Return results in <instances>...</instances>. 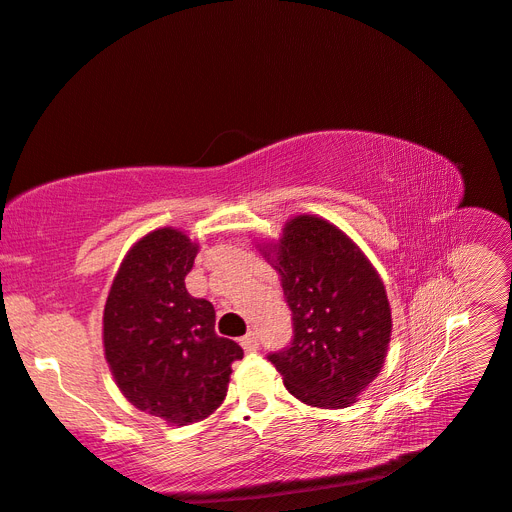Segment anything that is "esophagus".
<instances>
[{
    "instance_id": "esophagus-1",
    "label": "esophagus",
    "mask_w": 512,
    "mask_h": 512,
    "mask_svg": "<svg viewBox=\"0 0 512 512\" xmlns=\"http://www.w3.org/2000/svg\"><path fill=\"white\" fill-rule=\"evenodd\" d=\"M240 345L244 347V352H255V349L259 347L257 334H255V332H248V334H244V337L240 339Z\"/></svg>"
}]
</instances>
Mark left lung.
Segmentation results:
<instances>
[{"label":"left lung","instance_id":"left-lung-1","mask_svg":"<svg viewBox=\"0 0 512 512\" xmlns=\"http://www.w3.org/2000/svg\"><path fill=\"white\" fill-rule=\"evenodd\" d=\"M257 248L279 272L294 319L291 347L270 354L285 388L321 410L356 403L388 354L382 276L345 231L315 214L289 218L279 240Z\"/></svg>","mask_w":512,"mask_h":512}]
</instances>
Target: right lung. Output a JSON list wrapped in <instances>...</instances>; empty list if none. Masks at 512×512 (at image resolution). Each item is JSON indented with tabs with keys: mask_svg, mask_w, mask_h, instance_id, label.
Here are the masks:
<instances>
[{
	"mask_svg": "<svg viewBox=\"0 0 512 512\" xmlns=\"http://www.w3.org/2000/svg\"><path fill=\"white\" fill-rule=\"evenodd\" d=\"M199 244L175 227L139 238L113 276L102 313V347L128 403L193 425L227 397L231 362L242 347L214 332V306L184 285Z\"/></svg>",
	"mask_w": 512,
	"mask_h": 512,
	"instance_id": "obj_1",
	"label": "right lung"
}]
</instances>
